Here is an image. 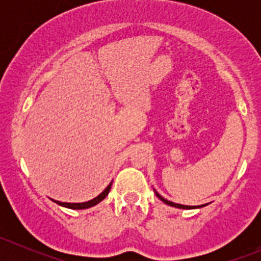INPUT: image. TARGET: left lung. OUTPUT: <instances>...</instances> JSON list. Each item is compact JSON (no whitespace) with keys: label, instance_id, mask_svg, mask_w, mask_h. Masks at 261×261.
<instances>
[{"label":"left lung","instance_id":"left-lung-1","mask_svg":"<svg viewBox=\"0 0 261 261\" xmlns=\"http://www.w3.org/2000/svg\"><path fill=\"white\" fill-rule=\"evenodd\" d=\"M155 193H156V192H155ZM156 196H158V198H159V199H162V201L164 202L165 204H169V206L177 207V208H184V210H192V208H197V207H194V206H183V204L173 203V202H170V201H167V199H165V198H163V197L160 196L159 193H156ZM199 207H203V206H198V208H199Z\"/></svg>","mask_w":261,"mask_h":261}]
</instances>
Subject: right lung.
Masks as SVG:
<instances>
[{
	"mask_svg": "<svg viewBox=\"0 0 261 261\" xmlns=\"http://www.w3.org/2000/svg\"><path fill=\"white\" fill-rule=\"evenodd\" d=\"M111 184L110 183V186H107V188L105 189L103 192H102L101 194H98V196L96 197V198L91 199V201L88 202H83V203H65V202H58V201H54L55 203H58L59 206H63V207H67V208H72V210H84V208H89V207L92 206H96L97 203H99V202L102 201V199L106 198V196L109 194L110 189H111Z\"/></svg>",
	"mask_w": 261,
	"mask_h": 261,
	"instance_id": "1",
	"label": "right lung"
}]
</instances>
